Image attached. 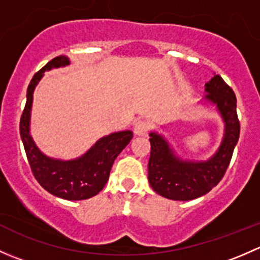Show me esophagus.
<instances>
[{"instance_id": "1", "label": "esophagus", "mask_w": 260, "mask_h": 260, "mask_svg": "<svg viewBox=\"0 0 260 260\" xmlns=\"http://www.w3.org/2000/svg\"><path fill=\"white\" fill-rule=\"evenodd\" d=\"M147 131H148V124L145 120H138L135 123V127H133V132L136 136H146Z\"/></svg>"}]
</instances>
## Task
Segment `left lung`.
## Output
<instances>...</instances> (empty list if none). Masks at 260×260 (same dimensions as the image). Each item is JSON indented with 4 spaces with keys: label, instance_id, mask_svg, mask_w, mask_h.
I'll use <instances>...</instances> for the list:
<instances>
[{
    "label": "left lung",
    "instance_id": "8db88e82",
    "mask_svg": "<svg viewBox=\"0 0 260 260\" xmlns=\"http://www.w3.org/2000/svg\"><path fill=\"white\" fill-rule=\"evenodd\" d=\"M205 94L201 104L214 106L224 123L221 143L210 158H181L165 136L156 131L149 132V185L158 195L170 200H193L215 187L224 176L239 140L240 124L233 89L220 75H214L205 84Z\"/></svg>",
    "mask_w": 260,
    "mask_h": 260
}]
</instances>
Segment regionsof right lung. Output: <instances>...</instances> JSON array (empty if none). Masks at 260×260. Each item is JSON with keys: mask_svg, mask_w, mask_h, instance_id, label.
<instances>
[{"mask_svg": "<svg viewBox=\"0 0 260 260\" xmlns=\"http://www.w3.org/2000/svg\"><path fill=\"white\" fill-rule=\"evenodd\" d=\"M69 64V57L60 55L34 75L26 94V106L20 120V135L28 164L38 182L54 196L77 201L93 198L103 190L114 159L131 142L133 132L120 131L103 136L85 153L73 159L54 158L40 151L30 133L34 91L39 81L43 79L44 73Z\"/></svg>", "mask_w": 260, "mask_h": 260, "instance_id": "1", "label": "right lung"}]
</instances>
